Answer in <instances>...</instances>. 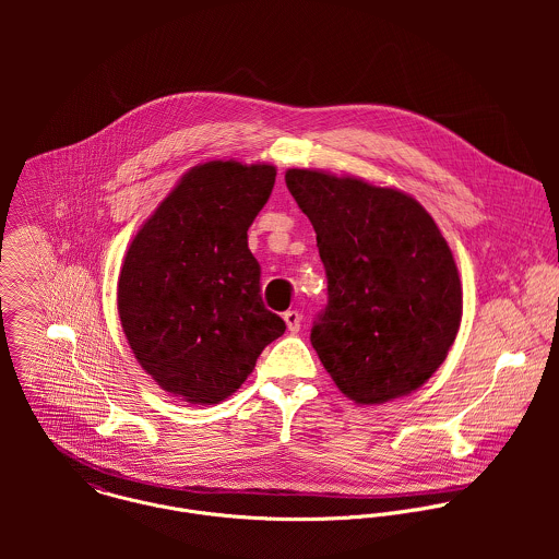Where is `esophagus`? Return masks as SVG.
<instances>
[{"mask_svg": "<svg viewBox=\"0 0 559 559\" xmlns=\"http://www.w3.org/2000/svg\"><path fill=\"white\" fill-rule=\"evenodd\" d=\"M284 320H286V326H288L290 333H299V329H301V314L297 310L284 312Z\"/></svg>", "mask_w": 559, "mask_h": 559, "instance_id": "obj_1", "label": "esophagus"}]
</instances>
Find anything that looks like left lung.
Returning a JSON list of instances; mask_svg holds the SVG:
<instances>
[{
	"instance_id": "obj_1",
	"label": "left lung",
	"mask_w": 559,
	"mask_h": 559,
	"mask_svg": "<svg viewBox=\"0 0 559 559\" xmlns=\"http://www.w3.org/2000/svg\"><path fill=\"white\" fill-rule=\"evenodd\" d=\"M310 217L329 301L312 346L346 399L383 404L421 388L445 361L463 288L448 240L404 191L320 169L286 171Z\"/></svg>"
}]
</instances>
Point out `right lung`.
Segmentation results:
<instances>
[{
  "mask_svg": "<svg viewBox=\"0 0 559 559\" xmlns=\"http://www.w3.org/2000/svg\"><path fill=\"white\" fill-rule=\"evenodd\" d=\"M275 165L209 160L191 167L131 240L118 314L140 366L160 390L217 404L286 331L260 295L247 230L275 185Z\"/></svg>",
  "mask_w": 559,
  "mask_h": 559,
  "instance_id": "right-lung-1",
  "label": "right lung"
}]
</instances>
